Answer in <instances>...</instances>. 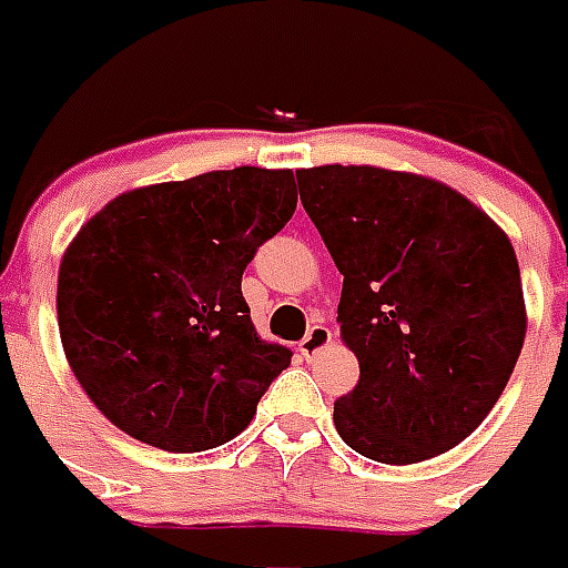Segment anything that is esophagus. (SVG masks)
I'll return each mask as SVG.
<instances>
[{
  "label": "esophagus",
  "instance_id": "34e87169",
  "mask_svg": "<svg viewBox=\"0 0 568 568\" xmlns=\"http://www.w3.org/2000/svg\"><path fill=\"white\" fill-rule=\"evenodd\" d=\"M329 342H333V333H329V329L324 327V324H315V327H312L310 333H306V338H303L297 351H301L303 359H315V356H318L321 351H324V347L329 345Z\"/></svg>",
  "mask_w": 568,
  "mask_h": 568
}]
</instances>
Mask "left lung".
I'll return each instance as SVG.
<instances>
[{"mask_svg":"<svg viewBox=\"0 0 568 568\" xmlns=\"http://www.w3.org/2000/svg\"><path fill=\"white\" fill-rule=\"evenodd\" d=\"M301 200L342 283V342L359 383L338 436L409 466L475 433L525 345L528 312L507 232L445 182L372 164L297 171Z\"/></svg>","mask_w":568,"mask_h":568,"instance_id":"left-lung-1","label":"left lung"}]
</instances>
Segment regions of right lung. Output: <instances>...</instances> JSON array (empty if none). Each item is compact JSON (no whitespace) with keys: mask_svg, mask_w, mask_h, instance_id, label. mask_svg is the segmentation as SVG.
Returning <instances> with one entry per match:
<instances>
[{"mask_svg":"<svg viewBox=\"0 0 568 568\" xmlns=\"http://www.w3.org/2000/svg\"><path fill=\"white\" fill-rule=\"evenodd\" d=\"M292 171L235 168L105 203L58 267L75 379L132 439L196 454L235 439L292 351L262 342L241 274L292 221Z\"/></svg>","mask_w":568,"mask_h":568,"instance_id":"1","label":"right lung"}]
</instances>
